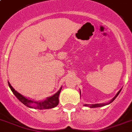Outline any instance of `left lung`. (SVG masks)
<instances>
[{
  "label": "left lung",
  "instance_id": "left-lung-1",
  "mask_svg": "<svg viewBox=\"0 0 132 132\" xmlns=\"http://www.w3.org/2000/svg\"><path fill=\"white\" fill-rule=\"evenodd\" d=\"M122 89V88H121ZM121 89L117 93H116V95L114 96V97L112 98V99L111 100V101L109 102H108V103H105V104H84V106H89L90 108H95V107H100V106H105V105H107V104H110V103H111V102H113V100L116 99V97H117L118 95V94L120 93V90H121ZM79 93H80V95H81V91H80V90H79Z\"/></svg>",
  "mask_w": 132,
  "mask_h": 132
}]
</instances>
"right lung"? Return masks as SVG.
Wrapping results in <instances>:
<instances>
[{"mask_svg":"<svg viewBox=\"0 0 132 132\" xmlns=\"http://www.w3.org/2000/svg\"><path fill=\"white\" fill-rule=\"evenodd\" d=\"M8 84L10 86V89L12 90L14 95L26 106L31 109H48L54 108L57 106L59 104V95L61 92L62 87L59 88V90L57 93L54 94L50 97H47L46 100H42V101H35V100L30 99L29 97H25L21 93L17 92L14 88H13L10 83L8 82Z\"/></svg>","mask_w":132,"mask_h":132,"instance_id":"1","label":"right lung"}]
</instances>
